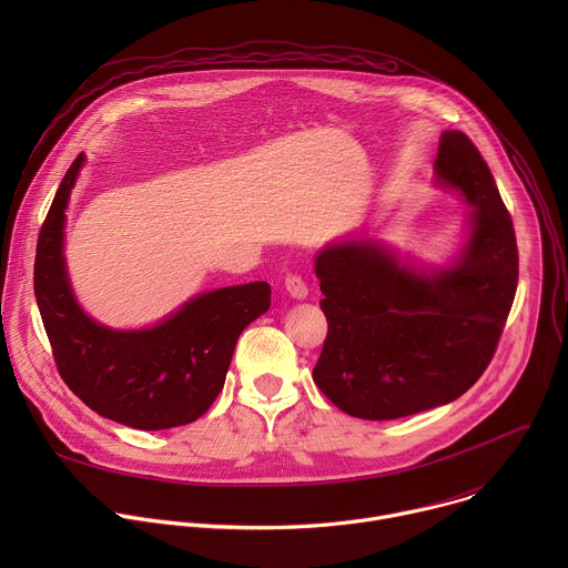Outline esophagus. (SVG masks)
<instances>
[{"label":"esophagus","mask_w":568,"mask_h":568,"mask_svg":"<svg viewBox=\"0 0 568 568\" xmlns=\"http://www.w3.org/2000/svg\"><path fill=\"white\" fill-rule=\"evenodd\" d=\"M285 290H287L290 296H294V298H305V296H307V285H305V281H303L298 274H290V276L285 278Z\"/></svg>","instance_id":"1"}]
</instances>
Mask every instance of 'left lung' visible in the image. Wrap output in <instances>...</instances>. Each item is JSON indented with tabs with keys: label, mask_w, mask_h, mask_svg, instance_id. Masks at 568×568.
<instances>
[{
	"label": "left lung",
	"mask_w": 568,
	"mask_h": 568,
	"mask_svg": "<svg viewBox=\"0 0 568 568\" xmlns=\"http://www.w3.org/2000/svg\"><path fill=\"white\" fill-rule=\"evenodd\" d=\"M434 169L471 204L449 267H409L373 240L337 242L314 261L328 335L312 377L355 418L395 420L460 397L493 362L515 301L513 217L478 148L447 130Z\"/></svg>",
	"instance_id": "1"
}]
</instances>
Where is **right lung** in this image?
Here are the masks:
<instances>
[{"instance_id":"right-lung-1","label":"right lung","mask_w":568,"mask_h":568,"mask_svg":"<svg viewBox=\"0 0 568 568\" xmlns=\"http://www.w3.org/2000/svg\"><path fill=\"white\" fill-rule=\"evenodd\" d=\"M85 156L62 178L40 229L33 287L53 359L64 384L92 412L132 429L195 423L224 386L235 342L270 310L265 281L200 294L145 331H112L73 298L62 229L69 193Z\"/></svg>"}]
</instances>
